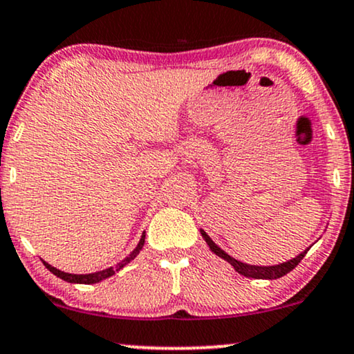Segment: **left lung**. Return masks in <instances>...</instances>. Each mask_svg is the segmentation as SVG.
<instances>
[{
  "instance_id": "1",
  "label": "left lung",
  "mask_w": 354,
  "mask_h": 354,
  "mask_svg": "<svg viewBox=\"0 0 354 354\" xmlns=\"http://www.w3.org/2000/svg\"><path fill=\"white\" fill-rule=\"evenodd\" d=\"M200 232H201V236H203L206 244H208L211 252H214L218 257H221V259L226 260L227 263H231V267H234V270H236L239 274H244V277H247V278H255V279H277V278L284 277V274L291 272L292 268L297 267V263L304 259L307 250H309V249H306L304 252H301L299 255L295 257V259L283 261V263L270 265V267H260V265H249V263H242V261L236 260L234 257L227 255L226 252L221 249V247H218L216 244H214V242L211 241V237L203 231V229H200Z\"/></svg>"
}]
</instances>
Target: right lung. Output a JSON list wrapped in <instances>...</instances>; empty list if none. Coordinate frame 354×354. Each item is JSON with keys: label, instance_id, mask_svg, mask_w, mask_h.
Returning a JSON list of instances; mask_svg holds the SVG:
<instances>
[{"label": "right lung", "instance_id": "add662e5", "mask_svg": "<svg viewBox=\"0 0 354 354\" xmlns=\"http://www.w3.org/2000/svg\"><path fill=\"white\" fill-rule=\"evenodd\" d=\"M145 237H146V234L143 232V236H141V239H140V242H138V245L135 247V249H133V252L128 257H125V259H123L120 263L118 265H115V267H110V268H105V270H102V272H95V273H87V274H75V273H65V272H62V270H58V268H55V267H52V265L50 263H47V261H44V265L45 267H47L50 272H52L55 277H58V278H62V279H65V281H68V283H80V284H94V283H99V281H102V279H105V278H109V277H112V274H115V272H118V270H122L123 267H125V265H128L130 263V261L135 259V257L140 254L141 252V249H143V245H145Z\"/></svg>", "mask_w": 354, "mask_h": 354}]
</instances>
